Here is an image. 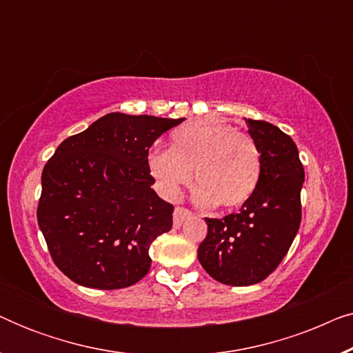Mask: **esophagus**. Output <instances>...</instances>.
<instances>
[{
    "instance_id": "1",
    "label": "esophagus",
    "mask_w": 353,
    "mask_h": 353,
    "mask_svg": "<svg viewBox=\"0 0 353 353\" xmlns=\"http://www.w3.org/2000/svg\"><path fill=\"white\" fill-rule=\"evenodd\" d=\"M190 216H191L190 210L185 209V207H176L175 212H173V225H175V228H180L183 221L190 219Z\"/></svg>"
}]
</instances>
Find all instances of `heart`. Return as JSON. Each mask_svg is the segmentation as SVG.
Listing matches in <instances>:
<instances>
[{
	"label": "heart",
	"instance_id": "1",
	"mask_svg": "<svg viewBox=\"0 0 353 353\" xmlns=\"http://www.w3.org/2000/svg\"><path fill=\"white\" fill-rule=\"evenodd\" d=\"M148 168L168 199L180 196L194 170L197 202L233 209L254 194L262 163L252 138L228 123L202 120L175 130L170 149L149 154Z\"/></svg>",
	"mask_w": 353,
	"mask_h": 353
}]
</instances>
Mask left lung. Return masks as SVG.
<instances>
[{"label": "left lung", "instance_id": "obj_1", "mask_svg": "<svg viewBox=\"0 0 353 353\" xmlns=\"http://www.w3.org/2000/svg\"><path fill=\"white\" fill-rule=\"evenodd\" d=\"M260 152L259 185L239 212L205 219L207 236L197 259L207 273L228 286L263 281L281 263L302 220L303 165L289 134L263 120H245Z\"/></svg>", "mask_w": 353, "mask_h": 353}]
</instances>
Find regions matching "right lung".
I'll list each match as a JSON object with an SVG mask.
<instances>
[{
  "instance_id": "1",
  "label": "right lung",
  "mask_w": 353,
  "mask_h": 353,
  "mask_svg": "<svg viewBox=\"0 0 353 353\" xmlns=\"http://www.w3.org/2000/svg\"><path fill=\"white\" fill-rule=\"evenodd\" d=\"M185 119L112 112L59 144L43 168L38 225L56 267L93 289H122L151 268L173 205L152 190V143Z\"/></svg>"
}]
</instances>
